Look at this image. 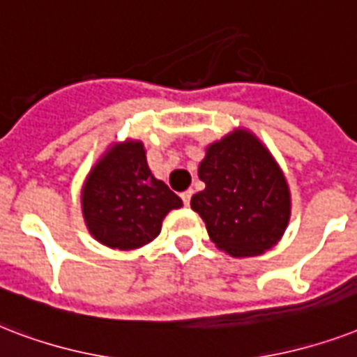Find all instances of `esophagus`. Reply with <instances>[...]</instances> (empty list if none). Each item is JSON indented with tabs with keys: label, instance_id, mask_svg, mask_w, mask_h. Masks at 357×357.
Instances as JSON below:
<instances>
[{
	"label": "esophagus",
	"instance_id": "obj_1",
	"mask_svg": "<svg viewBox=\"0 0 357 357\" xmlns=\"http://www.w3.org/2000/svg\"><path fill=\"white\" fill-rule=\"evenodd\" d=\"M192 195H193V190H186V192H182L181 193V199H182V203L186 204H190V199H192Z\"/></svg>",
	"mask_w": 357,
	"mask_h": 357
}]
</instances>
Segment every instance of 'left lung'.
Instances as JSON below:
<instances>
[{
	"instance_id": "1",
	"label": "left lung",
	"mask_w": 357,
	"mask_h": 357,
	"mask_svg": "<svg viewBox=\"0 0 357 357\" xmlns=\"http://www.w3.org/2000/svg\"><path fill=\"white\" fill-rule=\"evenodd\" d=\"M199 178L204 190L193 195L192 208L220 250L253 257L281 238L291 216L289 186L255 135L236 130L212 143Z\"/></svg>"
}]
</instances>
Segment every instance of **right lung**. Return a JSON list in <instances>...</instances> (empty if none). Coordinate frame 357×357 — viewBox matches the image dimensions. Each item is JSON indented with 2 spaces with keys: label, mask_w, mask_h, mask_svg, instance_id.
Returning <instances> with one entry per match:
<instances>
[{
  "label": "right lung",
  "mask_w": 357,
  "mask_h": 357,
  "mask_svg": "<svg viewBox=\"0 0 357 357\" xmlns=\"http://www.w3.org/2000/svg\"><path fill=\"white\" fill-rule=\"evenodd\" d=\"M84 218L98 242L135 250L160 234L162 220L181 197L154 178L139 141L113 147L89 173L82 192Z\"/></svg>",
  "instance_id": "1"
}]
</instances>
